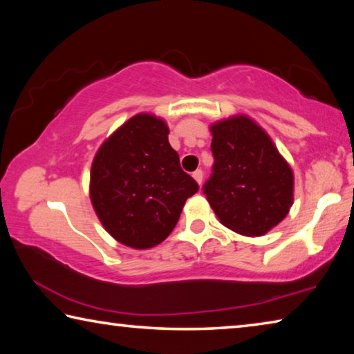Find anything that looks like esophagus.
Returning <instances> with one entry per match:
<instances>
[{"instance_id":"1","label":"esophagus","mask_w":354,"mask_h":354,"mask_svg":"<svg viewBox=\"0 0 354 354\" xmlns=\"http://www.w3.org/2000/svg\"><path fill=\"white\" fill-rule=\"evenodd\" d=\"M192 176H194V179L198 184H201V181H203V171L201 170H195L194 173H192Z\"/></svg>"}]
</instances>
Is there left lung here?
<instances>
[{
  "label": "left lung",
  "instance_id": "8db88e82",
  "mask_svg": "<svg viewBox=\"0 0 354 354\" xmlns=\"http://www.w3.org/2000/svg\"><path fill=\"white\" fill-rule=\"evenodd\" d=\"M214 173L206 200L227 230L247 237L267 234L293 205V170L272 137L245 113L214 122Z\"/></svg>",
  "mask_w": 354,
  "mask_h": 354
}]
</instances>
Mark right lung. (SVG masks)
<instances>
[{
	"label": "right lung",
	"instance_id": "obj_1",
	"mask_svg": "<svg viewBox=\"0 0 354 354\" xmlns=\"http://www.w3.org/2000/svg\"><path fill=\"white\" fill-rule=\"evenodd\" d=\"M169 124L154 113L127 120L95 153L88 195L104 230L134 250L153 248L176 226L185 200L198 192L169 143Z\"/></svg>",
	"mask_w": 354,
	"mask_h": 354
}]
</instances>
